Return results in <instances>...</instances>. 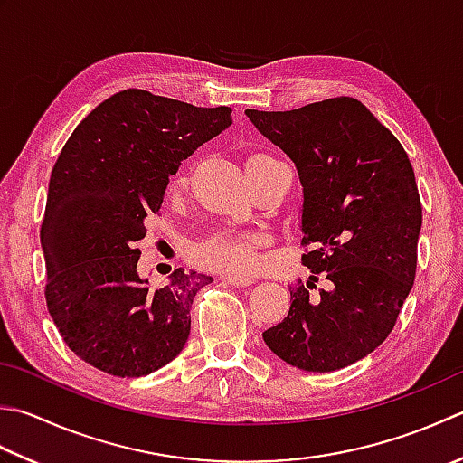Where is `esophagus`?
Returning a JSON list of instances; mask_svg holds the SVG:
<instances>
[{
    "label": "esophagus",
    "instance_id": "obj_1",
    "mask_svg": "<svg viewBox=\"0 0 463 463\" xmlns=\"http://www.w3.org/2000/svg\"><path fill=\"white\" fill-rule=\"evenodd\" d=\"M221 279L224 280V283H229L232 287H247L252 283L249 277H239V275H222Z\"/></svg>",
    "mask_w": 463,
    "mask_h": 463
}]
</instances>
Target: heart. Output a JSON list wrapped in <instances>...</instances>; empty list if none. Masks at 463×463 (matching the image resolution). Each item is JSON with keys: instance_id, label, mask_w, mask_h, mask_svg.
Returning a JSON list of instances; mask_svg holds the SVG:
<instances>
[{"instance_id": "1", "label": "heart", "mask_w": 463, "mask_h": 463, "mask_svg": "<svg viewBox=\"0 0 463 463\" xmlns=\"http://www.w3.org/2000/svg\"><path fill=\"white\" fill-rule=\"evenodd\" d=\"M273 156L265 152H252L244 162V168H255ZM186 186V176H176L170 184V194L180 193ZM265 242V234L260 231H232L219 229L208 234L206 239L194 244V262L208 269H219L224 273L244 275L250 273L259 265V249Z\"/></svg>"}]
</instances>
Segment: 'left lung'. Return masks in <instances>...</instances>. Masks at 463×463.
Instances as JSON below:
<instances>
[{
  "mask_svg": "<svg viewBox=\"0 0 463 463\" xmlns=\"http://www.w3.org/2000/svg\"><path fill=\"white\" fill-rule=\"evenodd\" d=\"M247 116L295 162L305 198L301 260L311 269L307 283L291 287L285 319L262 339L293 367L343 369L382 345L413 287L421 201L411 162L349 96ZM319 274L327 289L316 288Z\"/></svg>",
  "mask_w": 463,
  "mask_h": 463,
  "instance_id": "1",
  "label": "left lung"
}]
</instances>
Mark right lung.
Listing matches in <instances>:
<instances>
[{"instance_id": "add662e5", "label": "right lung", "mask_w": 463, "mask_h": 463, "mask_svg": "<svg viewBox=\"0 0 463 463\" xmlns=\"http://www.w3.org/2000/svg\"><path fill=\"white\" fill-rule=\"evenodd\" d=\"M231 112L128 88L63 144L40 229L43 293L66 345L104 373L148 375L184 347L193 301L213 277L176 269L152 287L136 270V242L160 211L168 176L231 126Z\"/></svg>"}]
</instances>
